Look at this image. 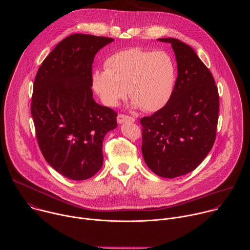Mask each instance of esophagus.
<instances>
[{"label":"esophagus","instance_id":"34e87169","mask_svg":"<svg viewBox=\"0 0 250 250\" xmlns=\"http://www.w3.org/2000/svg\"><path fill=\"white\" fill-rule=\"evenodd\" d=\"M117 121L119 124H125V123H134L135 122V119L134 118H131V117H128L126 115H119L118 118H117Z\"/></svg>","mask_w":250,"mask_h":250}]
</instances>
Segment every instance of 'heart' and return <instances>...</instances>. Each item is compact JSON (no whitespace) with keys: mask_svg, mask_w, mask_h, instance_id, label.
Masks as SVG:
<instances>
[{"mask_svg":"<svg viewBox=\"0 0 250 250\" xmlns=\"http://www.w3.org/2000/svg\"><path fill=\"white\" fill-rule=\"evenodd\" d=\"M104 67L105 70L93 74L92 86L105 105H118L127 90L132 106L155 112L172 96L177 67L174 58L164 50L128 48L106 58Z\"/></svg>","mask_w":250,"mask_h":250,"instance_id":"obj_1","label":"heart"}]
</instances>
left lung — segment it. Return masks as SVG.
I'll return each instance as SVG.
<instances>
[{
  "instance_id": "8db88e82",
  "label": "left lung",
  "mask_w": 250,
  "mask_h": 250,
  "mask_svg": "<svg viewBox=\"0 0 250 250\" xmlns=\"http://www.w3.org/2000/svg\"><path fill=\"white\" fill-rule=\"evenodd\" d=\"M158 41L171 44L178 76L167 104L140 120L141 151L152 172L171 179L195 170L210 151L220 99L210 71L192 47L172 38Z\"/></svg>"
}]
</instances>
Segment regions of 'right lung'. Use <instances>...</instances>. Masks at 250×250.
<instances>
[{"mask_svg":"<svg viewBox=\"0 0 250 250\" xmlns=\"http://www.w3.org/2000/svg\"><path fill=\"white\" fill-rule=\"evenodd\" d=\"M110 38L75 33L61 41L41 65L33 84L31 116L47 163L71 180H86L102 167L103 140L117 113L95 102L92 65Z\"/></svg>","mask_w":250,"mask_h":250,"instance_id":"1","label":"right lung"}]
</instances>
